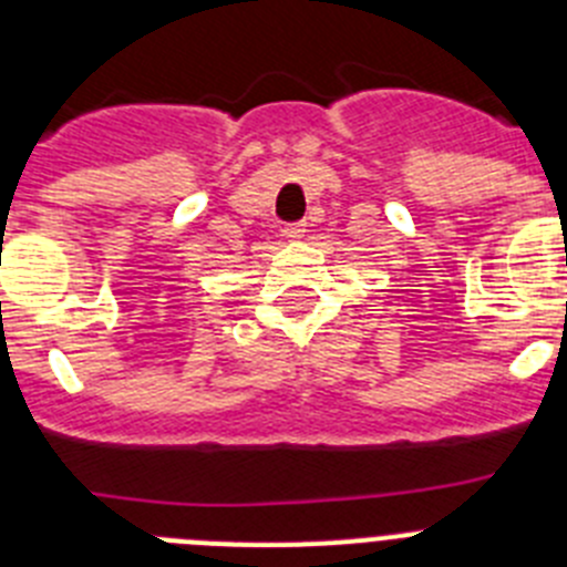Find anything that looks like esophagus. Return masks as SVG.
I'll return each instance as SVG.
<instances>
[{"mask_svg": "<svg viewBox=\"0 0 567 567\" xmlns=\"http://www.w3.org/2000/svg\"><path fill=\"white\" fill-rule=\"evenodd\" d=\"M303 233H307V227H303V224H287V227H284V238H289V240H300L303 238Z\"/></svg>", "mask_w": 567, "mask_h": 567, "instance_id": "1", "label": "esophagus"}]
</instances>
